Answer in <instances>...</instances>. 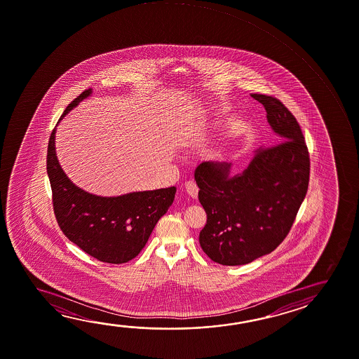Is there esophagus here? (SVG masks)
Returning a JSON list of instances; mask_svg holds the SVG:
<instances>
[{"label":"esophagus","instance_id":"1","mask_svg":"<svg viewBox=\"0 0 359 359\" xmlns=\"http://www.w3.org/2000/svg\"><path fill=\"white\" fill-rule=\"evenodd\" d=\"M185 190L188 193L189 196H191L193 199L198 198V191L199 189L196 187V184L194 182H185Z\"/></svg>","mask_w":359,"mask_h":359}]
</instances>
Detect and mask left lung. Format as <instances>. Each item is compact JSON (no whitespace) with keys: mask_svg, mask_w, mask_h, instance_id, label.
Returning <instances> with one entry per match:
<instances>
[{"mask_svg":"<svg viewBox=\"0 0 359 359\" xmlns=\"http://www.w3.org/2000/svg\"><path fill=\"white\" fill-rule=\"evenodd\" d=\"M252 97L264 106L280 142L259 149L234 177L228 163L205 161L195 169L208 217L200 247L222 265L248 264L271 253L288 236L309 184V153L297 118L276 97Z\"/></svg>","mask_w":359,"mask_h":359,"instance_id":"left-lung-1","label":"left lung"}]
</instances>
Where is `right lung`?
Segmentation results:
<instances>
[{
    "instance_id": "obj_1",
    "label": "right lung",
    "mask_w": 359,
    "mask_h": 359,
    "mask_svg": "<svg viewBox=\"0 0 359 359\" xmlns=\"http://www.w3.org/2000/svg\"><path fill=\"white\" fill-rule=\"evenodd\" d=\"M91 94L85 90L62 114ZM53 130L48 147V175L53 190V212L69 241L90 257L110 264L135 258L145 247L154 226L172 204L177 188L136 191L120 196H97L77 188L61 169L55 151Z\"/></svg>"
}]
</instances>
